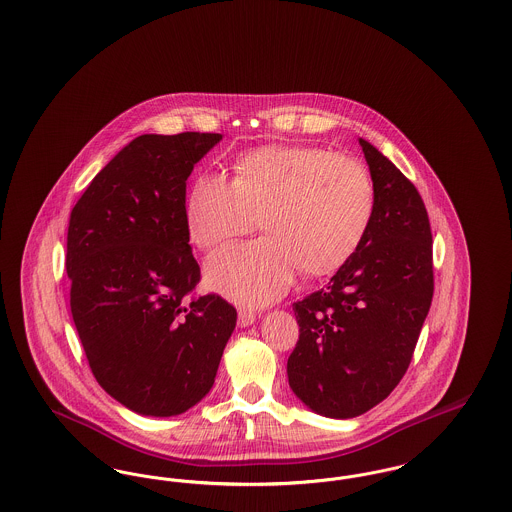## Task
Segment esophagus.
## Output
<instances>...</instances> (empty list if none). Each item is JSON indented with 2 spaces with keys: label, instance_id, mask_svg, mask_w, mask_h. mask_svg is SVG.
<instances>
[{
  "label": "esophagus",
  "instance_id": "34e87169",
  "mask_svg": "<svg viewBox=\"0 0 512 512\" xmlns=\"http://www.w3.org/2000/svg\"><path fill=\"white\" fill-rule=\"evenodd\" d=\"M255 320H257V315H255L253 311H249V309H240V311H238V324H240L242 328L251 326Z\"/></svg>",
  "mask_w": 512,
  "mask_h": 512
}]
</instances>
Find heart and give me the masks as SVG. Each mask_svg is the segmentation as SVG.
<instances>
[{
	"label": "heart",
	"mask_w": 512,
	"mask_h": 512,
	"mask_svg": "<svg viewBox=\"0 0 512 512\" xmlns=\"http://www.w3.org/2000/svg\"><path fill=\"white\" fill-rule=\"evenodd\" d=\"M376 209L365 165L315 146L261 147L240 155L232 180L195 178L186 199L190 240L211 251L255 226L265 236L207 261V286L240 303L263 305L292 286L295 270L317 278L359 249Z\"/></svg>",
	"instance_id": "b5f03b06"
}]
</instances>
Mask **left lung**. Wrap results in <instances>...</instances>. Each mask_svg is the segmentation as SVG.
<instances>
[{"instance_id":"8db88e82","label":"left lung","mask_w":512,"mask_h":512,"mask_svg":"<svg viewBox=\"0 0 512 512\" xmlns=\"http://www.w3.org/2000/svg\"><path fill=\"white\" fill-rule=\"evenodd\" d=\"M376 209L359 249L328 286L293 303V393L315 413L353 418L390 395L413 359L434 295L432 230L413 182L359 140Z\"/></svg>"}]
</instances>
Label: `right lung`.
<instances>
[{
	"instance_id": "obj_1",
	"label": "right lung",
	"mask_w": 512,
	"mask_h": 512,
	"mask_svg": "<svg viewBox=\"0 0 512 512\" xmlns=\"http://www.w3.org/2000/svg\"><path fill=\"white\" fill-rule=\"evenodd\" d=\"M220 134H144L98 172L67 234L71 313L99 386L126 409L174 416L215 384L236 309L201 280L186 180Z\"/></svg>"
}]
</instances>
